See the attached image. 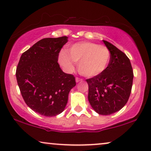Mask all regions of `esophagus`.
<instances>
[{
	"mask_svg": "<svg viewBox=\"0 0 151 151\" xmlns=\"http://www.w3.org/2000/svg\"><path fill=\"white\" fill-rule=\"evenodd\" d=\"M82 80H83V79H81V78H79V77H76V81H77V82L81 81Z\"/></svg>",
	"mask_w": 151,
	"mask_h": 151,
	"instance_id": "esophagus-1",
	"label": "esophagus"
}]
</instances>
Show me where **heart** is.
<instances>
[{"label":"heart","mask_w":151,"mask_h":151,"mask_svg":"<svg viewBox=\"0 0 151 151\" xmlns=\"http://www.w3.org/2000/svg\"><path fill=\"white\" fill-rule=\"evenodd\" d=\"M68 53L59 54V63L68 71L74 70V61L78 62V70L83 76L93 77L101 74L110 61V51L106 46L92 42L74 44Z\"/></svg>","instance_id":"1"}]
</instances>
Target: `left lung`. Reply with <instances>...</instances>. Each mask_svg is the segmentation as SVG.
Here are the masks:
<instances>
[{
  "mask_svg": "<svg viewBox=\"0 0 151 151\" xmlns=\"http://www.w3.org/2000/svg\"><path fill=\"white\" fill-rule=\"evenodd\" d=\"M104 43L110 51V61L99 75L86 79L88 101L99 114L108 115L121 110L131 92L133 70L130 59L123 52L109 42Z\"/></svg>",
  "mask_w": 151,
  "mask_h": 151,
  "instance_id": "8db88e82",
  "label": "left lung"
}]
</instances>
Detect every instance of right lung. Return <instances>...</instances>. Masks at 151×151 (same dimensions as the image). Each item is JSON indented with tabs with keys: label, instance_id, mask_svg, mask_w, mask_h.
<instances>
[{
	"label": "right lung",
	"instance_id": "1",
	"mask_svg": "<svg viewBox=\"0 0 151 151\" xmlns=\"http://www.w3.org/2000/svg\"><path fill=\"white\" fill-rule=\"evenodd\" d=\"M67 37L45 38L22 54L16 77L21 95L32 110L41 115L61 113L68 94L76 86L73 74L62 71L58 63L59 52Z\"/></svg>",
	"mask_w": 151,
	"mask_h": 151
}]
</instances>
